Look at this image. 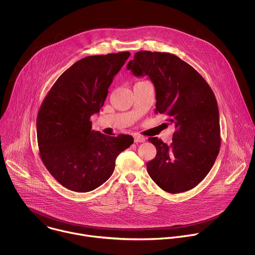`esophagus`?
<instances>
[{
	"mask_svg": "<svg viewBox=\"0 0 255 255\" xmlns=\"http://www.w3.org/2000/svg\"><path fill=\"white\" fill-rule=\"evenodd\" d=\"M134 142H135V143H143V142H145V138H144L143 136L135 135V136H134Z\"/></svg>",
	"mask_w": 255,
	"mask_h": 255,
	"instance_id": "esophagus-1",
	"label": "esophagus"
}]
</instances>
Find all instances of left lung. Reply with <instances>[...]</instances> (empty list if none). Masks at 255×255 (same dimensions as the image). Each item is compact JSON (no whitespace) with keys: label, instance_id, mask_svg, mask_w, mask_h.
I'll return each mask as SVG.
<instances>
[{"label":"left lung","instance_id":"left-lung-1","mask_svg":"<svg viewBox=\"0 0 255 255\" xmlns=\"http://www.w3.org/2000/svg\"><path fill=\"white\" fill-rule=\"evenodd\" d=\"M127 69L134 76H148L156 92L155 113L166 114L175 125L172 143L157 137L148 140L157 154L147 163L152 180L169 193L188 191L212 168L220 148L217 102L203 77L177 56L140 51Z\"/></svg>","mask_w":255,"mask_h":255}]
</instances>
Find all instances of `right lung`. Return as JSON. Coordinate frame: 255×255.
<instances>
[{"mask_svg": "<svg viewBox=\"0 0 255 255\" xmlns=\"http://www.w3.org/2000/svg\"><path fill=\"white\" fill-rule=\"evenodd\" d=\"M129 52L83 58L55 82L37 116L41 159L64 187L89 192L113 174L117 156L130 147L133 137H110L92 129L115 75Z\"/></svg>", "mask_w": 255, "mask_h": 255, "instance_id": "right-lung-1", "label": "right lung"}]
</instances>
